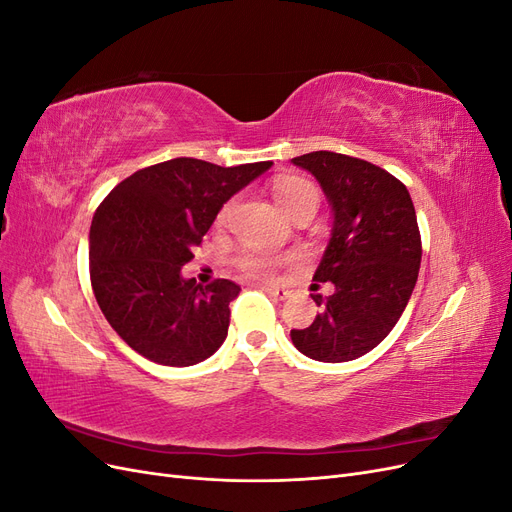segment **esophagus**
<instances>
[{"instance_id":"1","label":"esophagus","mask_w":512,"mask_h":512,"mask_svg":"<svg viewBox=\"0 0 512 512\" xmlns=\"http://www.w3.org/2000/svg\"><path fill=\"white\" fill-rule=\"evenodd\" d=\"M262 290H265L269 297H273V299H280V301H284V299H288L290 297V290L288 288H282V286H262Z\"/></svg>"}]
</instances>
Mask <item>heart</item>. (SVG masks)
<instances>
[{
    "label": "heart",
    "mask_w": 512,
    "mask_h": 512,
    "mask_svg": "<svg viewBox=\"0 0 512 512\" xmlns=\"http://www.w3.org/2000/svg\"><path fill=\"white\" fill-rule=\"evenodd\" d=\"M273 198L277 207L282 209V213H286L288 218H292L294 213L299 211H314L318 209L320 203V192L316 185L305 179V177H297V175H288V177H280L275 179L273 183ZM232 207L235 203H226L218 215V222L224 224L228 220V215L232 213ZM284 258H275V256H267V254H245L239 265L243 271H247L250 275L256 277H271L275 275L277 267L284 265Z\"/></svg>",
    "instance_id": "heart-1"
}]
</instances>
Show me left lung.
I'll return each mask as SVG.
<instances>
[{"label": "left lung", "mask_w": 512, "mask_h": 512, "mask_svg": "<svg viewBox=\"0 0 512 512\" xmlns=\"http://www.w3.org/2000/svg\"><path fill=\"white\" fill-rule=\"evenodd\" d=\"M292 164L320 183L333 213L314 275L333 294H314L320 314L290 331L292 344L314 361H354L391 333L412 297L423 254L412 198L384 168L342 153L312 151Z\"/></svg>", "instance_id": "left-lung-1"}]
</instances>
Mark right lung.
<instances>
[{"instance_id":"right-lung-1","label":"right lung","mask_w":512,"mask_h":512,"mask_svg":"<svg viewBox=\"0 0 512 512\" xmlns=\"http://www.w3.org/2000/svg\"><path fill=\"white\" fill-rule=\"evenodd\" d=\"M273 162L218 166L175 158L123 179L98 207L89 230V275L108 324L145 359L188 367L228 335L239 286H200L181 275L230 196Z\"/></svg>"}]
</instances>
